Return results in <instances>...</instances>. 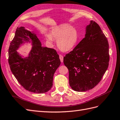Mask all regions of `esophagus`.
<instances>
[{
    "mask_svg": "<svg viewBox=\"0 0 120 120\" xmlns=\"http://www.w3.org/2000/svg\"><path fill=\"white\" fill-rule=\"evenodd\" d=\"M60 60L61 62L63 63V61H64V57H63V56H61V55H60Z\"/></svg>",
    "mask_w": 120,
    "mask_h": 120,
    "instance_id": "1",
    "label": "esophagus"
}]
</instances>
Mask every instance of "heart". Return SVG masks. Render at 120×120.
I'll return each instance as SVG.
<instances>
[{
    "mask_svg": "<svg viewBox=\"0 0 120 120\" xmlns=\"http://www.w3.org/2000/svg\"><path fill=\"white\" fill-rule=\"evenodd\" d=\"M45 37L50 44H52L53 40L56 41L58 48L64 52L71 51L73 49L79 39L77 30L66 24L54 27L49 34H45Z\"/></svg>",
    "mask_w": 120,
    "mask_h": 120,
    "instance_id": "obj_1",
    "label": "heart"
}]
</instances>
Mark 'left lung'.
<instances>
[{"label":"left lung","mask_w":120,"mask_h":120,"mask_svg":"<svg viewBox=\"0 0 120 120\" xmlns=\"http://www.w3.org/2000/svg\"><path fill=\"white\" fill-rule=\"evenodd\" d=\"M109 57L107 38L99 25L90 21L85 38L64 57L71 89L82 92L96 86L108 69Z\"/></svg>","instance_id":"left-lung-1"}]
</instances>
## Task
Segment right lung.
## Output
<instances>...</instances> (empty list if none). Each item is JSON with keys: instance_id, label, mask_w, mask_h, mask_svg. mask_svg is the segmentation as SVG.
I'll use <instances>...</instances> for the list:
<instances>
[{"instance_id": "1", "label": "right lung", "mask_w": 120, "mask_h": 120, "mask_svg": "<svg viewBox=\"0 0 120 120\" xmlns=\"http://www.w3.org/2000/svg\"><path fill=\"white\" fill-rule=\"evenodd\" d=\"M25 43L32 45L26 57L17 52ZM10 70L17 81L28 91L37 94L48 92L52 86L54 72L60 60L56 50L43 47L34 31L17 27L8 49Z\"/></svg>"}]
</instances>
